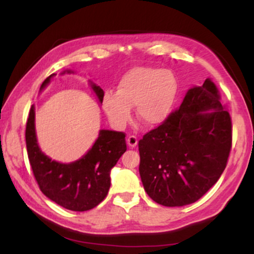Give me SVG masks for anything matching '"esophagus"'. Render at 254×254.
Here are the masks:
<instances>
[{"instance_id":"obj_1","label":"esophagus","mask_w":254,"mask_h":254,"mask_svg":"<svg viewBox=\"0 0 254 254\" xmlns=\"http://www.w3.org/2000/svg\"><path fill=\"white\" fill-rule=\"evenodd\" d=\"M127 143H128V145H129V147H131V148L136 147V144H137V137L134 136V135H129V136L127 137Z\"/></svg>"}]
</instances>
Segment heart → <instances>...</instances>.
<instances>
[{
	"label": "heart",
	"instance_id": "b5f03b06",
	"mask_svg": "<svg viewBox=\"0 0 254 254\" xmlns=\"http://www.w3.org/2000/svg\"><path fill=\"white\" fill-rule=\"evenodd\" d=\"M178 92V81L169 69L136 67L128 70L118 84L117 92L106 91L102 106L117 129H124L130 119L131 107L147 126H157L171 113Z\"/></svg>",
	"mask_w": 254,
	"mask_h": 254
}]
</instances>
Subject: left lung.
I'll use <instances>...</instances> for the list:
<instances>
[{
    "label": "left lung",
    "instance_id": "obj_1",
    "mask_svg": "<svg viewBox=\"0 0 254 254\" xmlns=\"http://www.w3.org/2000/svg\"><path fill=\"white\" fill-rule=\"evenodd\" d=\"M220 99L215 83L207 78L138 141V171L155 202L165 207L193 203L220 179L232 144L231 118Z\"/></svg>",
    "mask_w": 254,
    "mask_h": 254
}]
</instances>
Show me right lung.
<instances>
[{
	"instance_id": "obj_1",
	"label": "right lung",
	"mask_w": 254,
	"mask_h": 254,
	"mask_svg": "<svg viewBox=\"0 0 254 254\" xmlns=\"http://www.w3.org/2000/svg\"><path fill=\"white\" fill-rule=\"evenodd\" d=\"M54 75L45 79L40 90ZM91 88L102 103L103 89L92 82ZM125 137L123 131L102 129L92 148L82 158L68 164L59 163L45 155L38 145L32 106L27 118L25 140L31 168L40 190L48 199L72 211H85L98 206L109 193L111 169L127 150Z\"/></svg>"
}]
</instances>
